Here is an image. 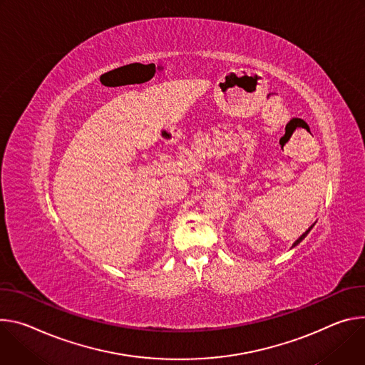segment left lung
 <instances>
[{
    "label": "left lung",
    "mask_w": 365,
    "mask_h": 365,
    "mask_svg": "<svg viewBox=\"0 0 365 365\" xmlns=\"http://www.w3.org/2000/svg\"><path fill=\"white\" fill-rule=\"evenodd\" d=\"M312 227H313V225H312V226H310V227H309V229H307V230H306V232H304V233H303V235H302V236H300V237H299V239H297V240L294 242V244H293V247H297V245L300 244V242H302V240H303V239H304V237L307 236V233H309V232L312 230Z\"/></svg>",
    "instance_id": "1"
}]
</instances>
